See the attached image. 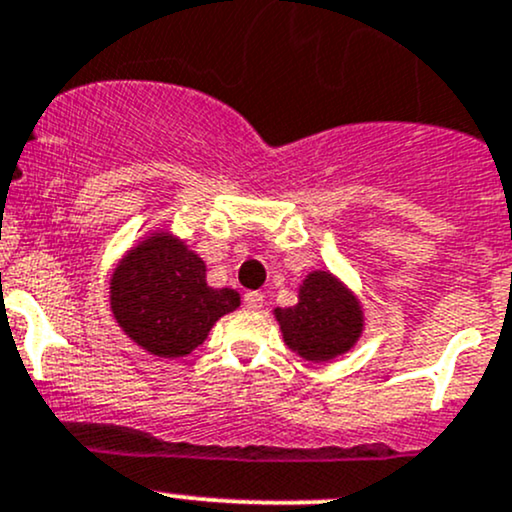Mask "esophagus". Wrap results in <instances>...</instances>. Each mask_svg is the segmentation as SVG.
<instances>
[{"label":"esophagus","instance_id":"1","mask_svg":"<svg viewBox=\"0 0 512 512\" xmlns=\"http://www.w3.org/2000/svg\"><path fill=\"white\" fill-rule=\"evenodd\" d=\"M245 306L250 308V311H260V308L265 306V296H262L260 291H247V294H245Z\"/></svg>","mask_w":512,"mask_h":512}]
</instances>
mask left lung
I'll return each mask as SVG.
<instances>
[{"mask_svg": "<svg viewBox=\"0 0 512 512\" xmlns=\"http://www.w3.org/2000/svg\"><path fill=\"white\" fill-rule=\"evenodd\" d=\"M274 316L286 345L308 362L345 355L364 325L355 296L328 272L308 274L299 289V303L277 308Z\"/></svg>", "mask_w": 512, "mask_h": 512, "instance_id": "obj_1", "label": "left lung"}]
</instances>
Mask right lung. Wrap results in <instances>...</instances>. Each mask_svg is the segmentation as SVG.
<instances>
[{
  "instance_id": "add662e5",
  "label": "right lung",
  "mask_w": 512,
  "mask_h": 512,
  "mask_svg": "<svg viewBox=\"0 0 512 512\" xmlns=\"http://www.w3.org/2000/svg\"><path fill=\"white\" fill-rule=\"evenodd\" d=\"M238 306V291L211 289L204 260L167 233L133 247L111 277V311L123 333L157 357L189 355Z\"/></svg>"
}]
</instances>
